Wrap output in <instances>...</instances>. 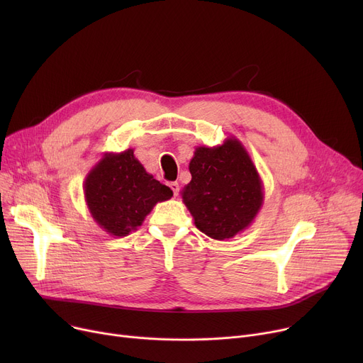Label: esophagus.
<instances>
[{
	"mask_svg": "<svg viewBox=\"0 0 363 363\" xmlns=\"http://www.w3.org/2000/svg\"><path fill=\"white\" fill-rule=\"evenodd\" d=\"M169 186H170L172 191H174V196H178V193H179V184L178 182H170Z\"/></svg>",
	"mask_w": 363,
	"mask_h": 363,
	"instance_id": "obj_1",
	"label": "esophagus"
}]
</instances>
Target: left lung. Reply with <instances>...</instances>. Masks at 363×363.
<instances>
[{"label":"left lung","instance_id":"8db88e82","mask_svg":"<svg viewBox=\"0 0 363 363\" xmlns=\"http://www.w3.org/2000/svg\"><path fill=\"white\" fill-rule=\"evenodd\" d=\"M191 181L182 201L199 230L218 241L249 228L263 206L257 169L240 140L228 137L216 147H197L189 162Z\"/></svg>","mask_w":363,"mask_h":363}]
</instances>
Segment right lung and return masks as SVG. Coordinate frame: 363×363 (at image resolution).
Returning <instances> with one entry per match:
<instances>
[{
    "label": "right lung",
    "instance_id": "1",
    "mask_svg": "<svg viewBox=\"0 0 363 363\" xmlns=\"http://www.w3.org/2000/svg\"><path fill=\"white\" fill-rule=\"evenodd\" d=\"M84 194L92 219L113 237H126L143 225L157 203L174 193L152 178L133 150L104 152L85 178Z\"/></svg>",
    "mask_w": 363,
    "mask_h": 363
}]
</instances>
